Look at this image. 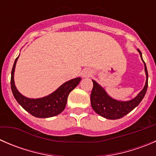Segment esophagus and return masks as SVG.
I'll list each match as a JSON object with an SVG mask.
<instances>
[{"label":"esophagus","mask_w":156,"mask_h":156,"mask_svg":"<svg viewBox=\"0 0 156 156\" xmlns=\"http://www.w3.org/2000/svg\"><path fill=\"white\" fill-rule=\"evenodd\" d=\"M90 75H92V72L90 69H84L82 72V77L83 78H87L90 77Z\"/></svg>","instance_id":"esophagus-1"}]
</instances>
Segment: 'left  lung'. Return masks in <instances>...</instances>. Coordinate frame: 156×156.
<instances>
[{"mask_svg": "<svg viewBox=\"0 0 156 156\" xmlns=\"http://www.w3.org/2000/svg\"><path fill=\"white\" fill-rule=\"evenodd\" d=\"M137 51L139 52L141 59L144 63L146 80L144 87L134 98L127 101L115 100L110 97L104 88L97 81L92 80L94 87L90 95L91 106L95 112L102 117L112 120L121 119L136 108L144 99L148 87V72L145 62L143 59L142 53L139 49H137Z\"/></svg>", "mask_w": 156, "mask_h": 156, "instance_id": "obj_1", "label": "left lung"}]
</instances>
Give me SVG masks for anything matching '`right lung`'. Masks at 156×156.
I'll list each match as a JSON object with an SVG mask.
<instances>
[{
    "mask_svg": "<svg viewBox=\"0 0 156 156\" xmlns=\"http://www.w3.org/2000/svg\"><path fill=\"white\" fill-rule=\"evenodd\" d=\"M19 56L14 62L10 80L12 94L19 104L33 116L40 119L53 117L60 114L66 106L69 93L77 87L81 78L79 77L69 80L46 97L37 99L28 98L19 92L14 82V72Z\"/></svg>",
    "mask_w": 156,
    "mask_h": 156,
    "instance_id": "right-lung-1",
    "label": "right lung"
}]
</instances>
